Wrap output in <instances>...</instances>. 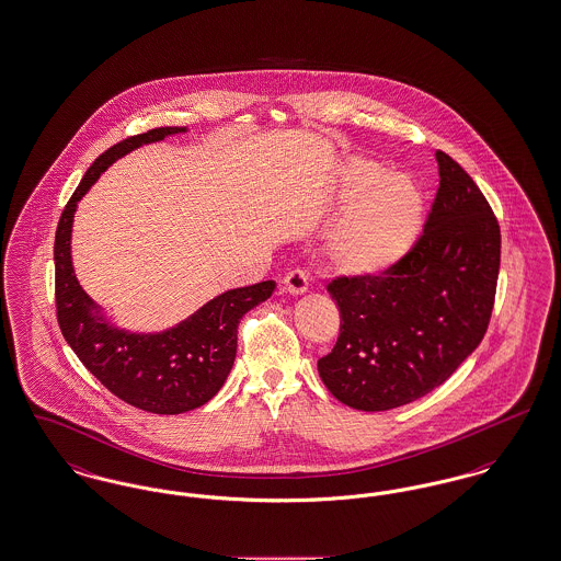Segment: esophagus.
<instances>
[{
    "instance_id": "obj_1",
    "label": "esophagus",
    "mask_w": 561,
    "mask_h": 561,
    "mask_svg": "<svg viewBox=\"0 0 561 561\" xmlns=\"http://www.w3.org/2000/svg\"><path fill=\"white\" fill-rule=\"evenodd\" d=\"M284 286H286V290L290 294L307 293V288H309L307 271H302V268H293V271H288V273H286V277H284Z\"/></svg>"
}]
</instances>
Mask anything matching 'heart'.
I'll list each match as a JSON object with an SVG mask.
<instances>
[{
  "mask_svg": "<svg viewBox=\"0 0 561 561\" xmlns=\"http://www.w3.org/2000/svg\"><path fill=\"white\" fill-rule=\"evenodd\" d=\"M345 199L353 204L334 227L325 259L348 277H373L412 245L421 229V193L405 176H382L373 161H357L348 170Z\"/></svg>",
  "mask_w": 561,
  "mask_h": 561,
  "instance_id": "1",
  "label": "heart"
}]
</instances>
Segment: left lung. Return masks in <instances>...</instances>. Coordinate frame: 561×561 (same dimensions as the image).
<instances>
[{
  "instance_id": "obj_1",
  "label": "left lung",
  "mask_w": 561,
  "mask_h": 561,
  "mask_svg": "<svg viewBox=\"0 0 561 561\" xmlns=\"http://www.w3.org/2000/svg\"><path fill=\"white\" fill-rule=\"evenodd\" d=\"M435 156L439 188L412 248L378 275L328 284L341 334L318 370L355 410L382 412L427 396L478 348L492 318L499 220L476 181L448 153Z\"/></svg>"
}]
</instances>
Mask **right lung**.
<instances>
[{
	"label": "right lung",
	"instance_id": "right-lung-1",
	"mask_svg": "<svg viewBox=\"0 0 561 561\" xmlns=\"http://www.w3.org/2000/svg\"><path fill=\"white\" fill-rule=\"evenodd\" d=\"M176 133L185 128H156L108 147L83 174L60 214L54 238L56 320L65 341L115 398L153 414H181L213 400L233 368L241 318L275 288V282L267 279L220 294L160 334H130L94 313L96 307L81 290L71 265V225L78 202L117 158Z\"/></svg>",
	"mask_w": 561,
	"mask_h": 561
}]
</instances>
